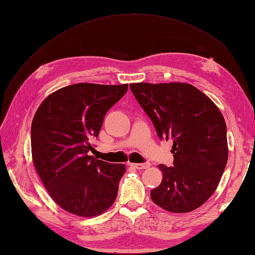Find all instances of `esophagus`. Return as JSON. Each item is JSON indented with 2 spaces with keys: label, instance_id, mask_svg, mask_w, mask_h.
<instances>
[{
  "label": "esophagus",
  "instance_id": "esophagus-1",
  "mask_svg": "<svg viewBox=\"0 0 255 255\" xmlns=\"http://www.w3.org/2000/svg\"><path fill=\"white\" fill-rule=\"evenodd\" d=\"M129 165L134 167V169L137 170H144V169H148L150 166V163H148V162H145V163H129Z\"/></svg>",
  "mask_w": 255,
  "mask_h": 255
}]
</instances>
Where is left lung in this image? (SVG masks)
<instances>
[{
    "label": "left lung",
    "mask_w": 255,
    "mask_h": 255,
    "mask_svg": "<svg viewBox=\"0 0 255 255\" xmlns=\"http://www.w3.org/2000/svg\"><path fill=\"white\" fill-rule=\"evenodd\" d=\"M130 90L160 139H171L174 166L158 165L162 182L152 202L189 213L214 194L228 161L226 122L208 96L188 83H131Z\"/></svg>",
    "instance_id": "8db88e82"
}]
</instances>
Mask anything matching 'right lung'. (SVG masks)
Masks as SVG:
<instances>
[{"mask_svg":"<svg viewBox=\"0 0 255 255\" xmlns=\"http://www.w3.org/2000/svg\"><path fill=\"white\" fill-rule=\"evenodd\" d=\"M127 90L128 84L64 86L48 95L32 118V163L50 197L70 214L95 217L115 202L126 166L88 152L106 113Z\"/></svg>","mask_w":255,"mask_h":255,"instance_id":"add662e5","label":"right lung"}]
</instances>
